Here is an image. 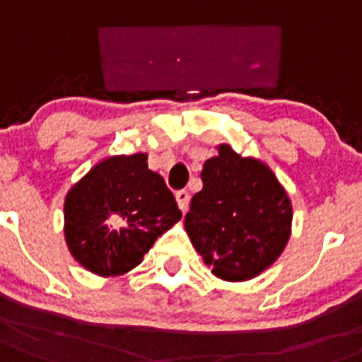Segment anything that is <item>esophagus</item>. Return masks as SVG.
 Instances as JSON below:
<instances>
[{
  "instance_id": "esophagus-1",
  "label": "esophagus",
  "mask_w": 362,
  "mask_h": 362,
  "mask_svg": "<svg viewBox=\"0 0 362 362\" xmlns=\"http://www.w3.org/2000/svg\"><path fill=\"white\" fill-rule=\"evenodd\" d=\"M176 202H178V208H180L182 211H186L187 206H189V193H187L186 189H180L176 191Z\"/></svg>"
}]
</instances>
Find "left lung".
<instances>
[{"mask_svg":"<svg viewBox=\"0 0 362 362\" xmlns=\"http://www.w3.org/2000/svg\"><path fill=\"white\" fill-rule=\"evenodd\" d=\"M202 189L184 225L197 252L225 281H247L272 266L290 238L292 204L262 161L228 145L204 161Z\"/></svg>","mask_w":362,"mask_h":362,"instance_id":"obj_1","label":"left lung"}]
</instances>
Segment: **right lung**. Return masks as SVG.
<instances>
[{"label": "right lung", "instance_id": "obj_1", "mask_svg": "<svg viewBox=\"0 0 362 362\" xmlns=\"http://www.w3.org/2000/svg\"><path fill=\"white\" fill-rule=\"evenodd\" d=\"M182 217L165 180L146 154L100 161L64 199V238L85 269L115 277L141 264L145 252Z\"/></svg>", "mask_w": 362, "mask_h": 362}]
</instances>
